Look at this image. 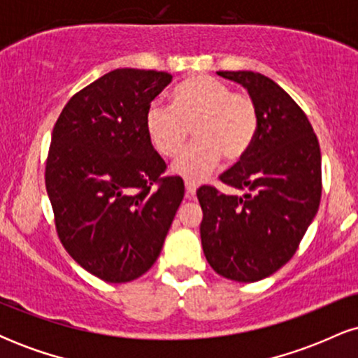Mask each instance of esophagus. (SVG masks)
<instances>
[{
    "label": "esophagus",
    "instance_id": "esophagus-1",
    "mask_svg": "<svg viewBox=\"0 0 358 358\" xmlns=\"http://www.w3.org/2000/svg\"><path fill=\"white\" fill-rule=\"evenodd\" d=\"M185 188H187V196H188V199L195 196V193H196V185L195 183L185 182Z\"/></svg>",
    "mask_w": 358,
    "mask_h": 358
}]
</instances>
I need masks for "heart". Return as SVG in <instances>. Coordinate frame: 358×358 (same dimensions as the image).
Segmentation results:
<instances>
[{
    "mask_svg": "<svg viewBox=\"0 0 358 358\" xmlns=\"http://www.w3.org/2000/svg\"><path fill=\"white\" fill-rule=\"evenodd\" d=\"M151 145L163 156H175L188 139L171 171L187 182H202L219 165L222 155L236 162L249 151L257 133V109L249 96L232 92L225 82L196 76L173 90V102H151L145 117Z\"/></svg>",
    "mask_w": 358,
    "mask_h": 358,
    "instance_id": "obj_1",
    "label": "heart"
}]
</instances>
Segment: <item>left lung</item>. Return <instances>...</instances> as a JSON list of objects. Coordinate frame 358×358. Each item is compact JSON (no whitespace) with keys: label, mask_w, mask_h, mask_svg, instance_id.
<instances>
[{"label":"left lung","mask_w":358,"mask_h":358,"mask_svg":"<svg viewBox=\"0 0 358 358\" xmlns=\"http://www.w3.org/2000/svg\"><path fill=\"white\" fill-rule=\"evenodd\" d=\"M241 84L257 109L252 145L220 180L242 196L196 190L203 254L220 276L254 282L296 252L322 196V153L301 108L274 80L250 71L217 72Z\"/></svg>","instance_id":"obj_1"}]
</instances>
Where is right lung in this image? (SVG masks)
<instances>
[{
    "label": "right lung",
    "instance_id": "add662e5",
    "mask_svg": "<svg viewBox=\"0 0 358 358\" xmlns=\"http://www.w3.org/2000/svg\"><path fill=\"white\" fill-rule=\"evenodd\" d=\"M171 73L116 69L77 92L57 119L45 185L73 261L108 282L146 273L185 195L146 133L151 101ZM157 187H155L154 185Z\"/></svg>",
    "mask_w": 358,
    "mask_h": 358
}]
</instances>
